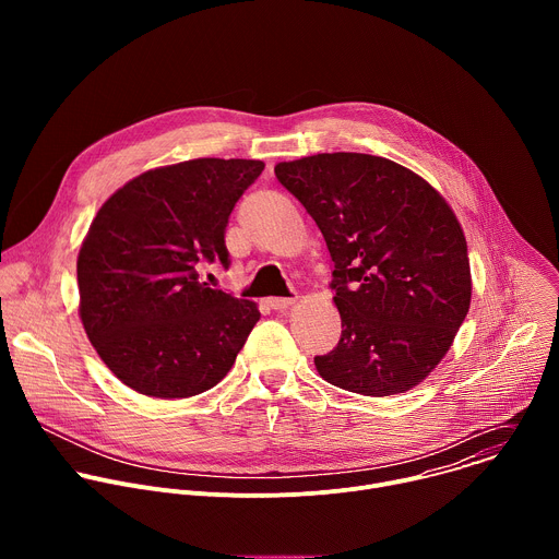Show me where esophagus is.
<instances>
[{"instance_id": "1", "label": "esophagus", "mask_w": 559, "mask_h": 559, "mask_svg": "<svg viewBox=\"0 0 559 559\" xmlns=\"http://www.w3.org/2000/svg\"><path fill=\"white\" fill-rule=\"evenodd\" d=\"M267 305H270L272 309H276V311H283V309H287V307L294 305V298H267Z\"/></svg>"}]
</instances>
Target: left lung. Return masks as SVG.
<instances>
[{
	"label": "left lung",
	"instance_id": "obj_1",
	"mask_svg": "<svg viewBox=\"0 0 559 559\" xmlns=\"http://www.w3.org/2000/svg\"><path fill=\"white\" fill-rule=\"evenodd\" d=\"M274 173L334 261L343 334L313 358L318 373L376 397L423 382L471 305L466 238L453 210L423 177L382 156L313 154Z\"/></svg>",
	"mask_w": 559,
	"mask_h": 559
}]
</instances>
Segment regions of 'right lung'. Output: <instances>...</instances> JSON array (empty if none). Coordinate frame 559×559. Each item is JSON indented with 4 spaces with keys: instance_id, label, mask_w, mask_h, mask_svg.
<instances>
[{
    "instance_id": "1",
    "label": "right lung",
    "mask_w": 559,
    "mask_h": 559,
    "mask_svg": "<svg viewBox=\"0 0 559 559\" xmlns=\"http://www.w3.org/2000/svg\"><path fill=\"white\" fill-rule=\"evenodd\" d=\"M263 168L252 158H192L139 175L97 212L76 259L79 313L130 389L203 393L243 349L259 307L207 287L199 267H229V214Z\"/></svg>"
}]
</instances>
